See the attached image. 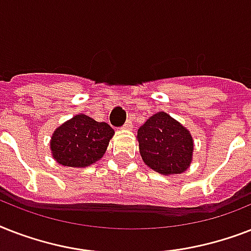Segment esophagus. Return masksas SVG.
I'll use <instances>...</instances> for the list:
<instances>
[{
    "instance_id": "esophagus-1",
    "label": "esophagus",
    "mask_w": 251,
    "mask_h": 251,
    "mask_svg": "<svg viewBox=\"0 0 251 251\" xmlns=\"http://www.w3.org/2000/svg\"><path fill=\"white\" fill-rule=\"evenodd\" d=\"M122 129H125V130H131V129H133V122L130 121V120H127V121L125 122V125L122 126Z\"/></svg>"
}]
</instances>
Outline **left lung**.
<instances>
[{"label":"left lung","instance_id":"left-lung-1","mask_svg":"<svg viewBox=\"0 0 251 251\" xmlns=\"http://www.w3.org/2000/svg\"><path fill=\"white\" fill-rule=\"evenodd\" d=\"M137 141L145 164L160 175H181L193 161L190 131L165 112L155 113L138 129Z\"/></svg>","mask_w":251,"mask_h":251}]
</instances>
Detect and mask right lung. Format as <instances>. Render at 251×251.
Returning a JSON list of instances; mask_svg holds the SVG:
<instances>
[{"mask_svg": "<svg viewBox=\"0 0 251 251\" xmlns=\"http://www.w3.org/2000/svg\"><path fill=\"white\" fill-rule=\"evenodd\" d=\"M114 130L106 122H98L86 114H76L57 127L50 138V151L58 164L86 168L105 153Z\"/></svg>", "mask_w": 251, "mask_h": 251, "instance_id": "1", "label": "right lung"}]
</instances>
